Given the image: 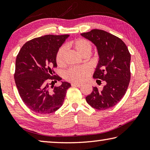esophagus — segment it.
<instances>
[{
	"instance_id": "esophagus-1",
	"label": "esophagus",
	"mask_w": 150,
	"mask_h": 150,
	"mask_svg": "<svg viewBox=\"0 0 150 150\" xmlns=\"http://www.w3.org/2000/svg\"><path fill=\"white\" fill-rule=\"evenodd\" d=\"M71 86H72V87H81V86H82V84H80V83H72Z\"/></svg>"
}]
</instances>
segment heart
<instances>
[{"label":"heart","instance_id":"1","mask_svg":"<svg viewBox=\"0 0 150 150\" xmlns=\"http://www.w3.org/2000/svg\"><path fill=\"white\" fill-rule=\"evenodd\" d=\"M82 56L86 55H90L92 50L91 43L84 39H77L75 41L70 42L68 44ZM65 54V48L61 47L58 50L56 55V62L58 65L64 64V58ZM91 73V69L87 65H83L80 67H73L67 71L65 73V79L69 81L74 83H82L87 80Z\"/></svg>","mask_w":150,"mask_h":150}]
</instances>
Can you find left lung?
I'll return each instance as SVG.
<instances>
[{
	"mask_svg": "<svg viewBox=\"0 0 150 150\" xmlns=\"http://www.w3.org/2000/svg\"><path fill=\"white\" fill-rule=\"evenodd\" d=\"M81 35L96 47L99 59L93 78L97 79L98 84L99 80L105 83L102 90L94 87L86 100L93 108L105 110L125 95L130 81V54L122 40L104 30L94 29Z\"/></svg>",
	"mask_w": 150,
	"mask_h": 150,
	"instance_id": "8db88e82",
	"label": "left lung"
}]
</instances>
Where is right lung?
Here are the masks:
<instances>
[{"label": "right lung", "mask_w": 150, "mask_h": 150, "mask_svg": "<svg viewBox=\"0 0 150 150\" xmlns=\"http://www.w3.org/2000/svg\"><path fill=\"white\" fill-rule=\"evenodd\" d=\"M69 35H45L27 42L16 59L14 80L19 95L30 110L41 115L54 112L62 106L71 84L54 75L56 55Z\"/></svg>", "instance_id": "right-lung-1"}]
</instances>
